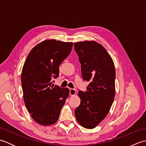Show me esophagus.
Wrapping results in <instances>:
<instances>
[{
    "label": "esophagus",
    "instance_id": "1",
    "mask_svg": "<svg viewBox=\"0 0 146 146\" xmlns=\"http://www.w3.org/2000/svg\"><path fill=\"white\" fill-rule=\"evenodd\" d=\"M76 94V90L75 89H73V88H70V95L73 96V95H75Z\"/></svg>",
    "mask_w": 146,
    "mask_h": 146
}]
</instances>
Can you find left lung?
Instances as JSON below:
<instances>
[{"label": "left lung", "mask_w": 146, "mask_h": 146, "mask_svg": "<svg viewBox=\"0 0 146 146\" xmlns=\"http://www.w3.org/2000/svg\"><path fill=\"white\" fill-rule=\"evenodd\" d=\"M75 50L81 64L86 91L78 92L81 103L76 108V120L83 127L94 129L109 111L114 100L115 70L110 56L95 41L75 42Z\"/></svg>", "instance_id": "8db88e82"}]
</instances>
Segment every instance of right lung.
I'll return each mask as SVG.
<instances>
[{"label":"right lung","instance_id":"1","mask_svg":"<svg viewBox=\"0 0 146 146\" xmlns=\"http://www.w3.org/2000/svg\"><path fill=\"white\" fill-rule=\"evenodd\" d=\"M73 42L46 40L32 49L21 74L24 104L36 122L50 125L57 122L69 89L52 86L60 64L70 54Z\"/></svg>","mask_w":146,"mask_h":146}]
</instances>
